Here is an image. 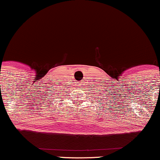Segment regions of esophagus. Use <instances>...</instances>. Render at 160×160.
I'll list each match as a JSON object with an SVG mask.
<instances>
[{"label":"esophagus","mask_w":160,"mask_h":160,"mask_svg":"<svg viewBox=\"0 0 160 160\" xmlns=\"http://www.w3.org/2000/svg\"><path fill=\"white\" fill-rule=\"evenodd\" d=\"M81 83V81H80V82H79V83ZM78 85H80V84H78Z\"/></svg>","instance_id":"34e87169"}]
</instances>
